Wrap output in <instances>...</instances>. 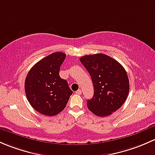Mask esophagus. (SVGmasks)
Listing matches in <instances>:
<instances>
[{
	"label": "esophagus",
	"mask_w": 155,
	"mask_h": 155,
	"mask_svg": "<svg viewBox=\"0 0 155 155\" xmlns=\"http://www.w3.org/2000/svg\"><path fill=\"white\" fill-rule=\"evenodd\" d=\"M75 93L77 94V95H81V94H82V91H81V89H78V91H76Z\"/></svg>",
	"instance_id": "esophagus-1"
}]
</instances>
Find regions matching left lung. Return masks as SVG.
Returning a JSON list of instances; mask_svg holds the SVG:
<instances>
[{
    "mask_svg": "<svg viewBox=\"0 0 155 155\" xmlns=\"http://www.w3.org/2000/svg\"><path fill=\"white\" fill-rule=\"evenodd\" d=\"M92 78L94 95L87 107L98 116H110L125 103L129 92V80L124 67L104 54L86 55L80 59Z\"/></svg>",
    "mask_w": 155,
    "mask_h": 155,
    "instance_id": "obj_1",
    "label": "left lung"
}]
</instances>
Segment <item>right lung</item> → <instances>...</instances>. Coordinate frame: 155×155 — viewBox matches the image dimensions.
I'll use <instances>...</instances> for the list:
<instances>
[{
  "mask_svg": "<svg viewBox=\"0 0 155 155\" xmlns=\"http://www.w3.org/2000/svg\"><path fill=\"white\" fill-rule=\"evenodd\" d=\"M66 58L55 52L36 63L29 71L25 83L27 98L37 112L53 116L66 107L72 91L60 77V66Z\"/></svg>",
  "mask_w": 155,
  "mask_h": 155,
  "instance_id": "right-lung-1",
  "label": "right lung"
}]
</instances>
